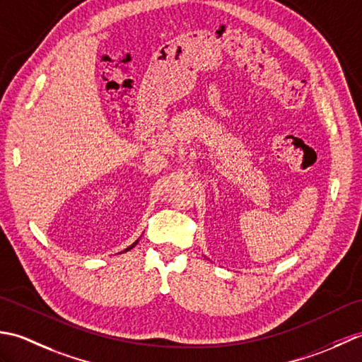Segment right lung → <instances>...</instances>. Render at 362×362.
I'll list each match as a JSON object with an SVG mask.
<instances>
[{
	"label": "right lung",
	"mask_w": 362,
	"mask_h": 362,
	"mask_svg": "<svg viewBox=\"0 0 362 362\" xmlns=\"http://www.w3.org/2000/svg\"><path fill=\"white\" fill-rule=\"evenodd\" d=\"M136 243H137V242H136ZM136 243H132V245H131V247H129V248H127V250H131V248H132V247H134V245H136ZM127 250H124V252H127Z\"/></svg>",
	"instance_id": "add662e5"
}]
</instances>
